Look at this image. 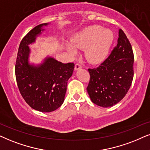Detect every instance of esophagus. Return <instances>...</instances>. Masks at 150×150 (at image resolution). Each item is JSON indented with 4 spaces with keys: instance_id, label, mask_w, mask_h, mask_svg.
<instances>
[{
    "instance_id": "esophagus-1",
    "label": "esophagus",
    "mask_w": 150,
    "mask_h": 150,
    "mask_svg": "<svg viewBox=\"0 0 150 150\" xmlns=\"http://www.w3.org/2000/svg\"><path fill=\"white\" fill-rule=\"evenodd\" d=\"M81 69V66L79 64H76L75 66V71H78V70Z\"/></svg>"
}]
</instances>
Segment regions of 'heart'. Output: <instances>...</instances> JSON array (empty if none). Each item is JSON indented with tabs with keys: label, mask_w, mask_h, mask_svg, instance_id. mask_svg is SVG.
Listing matches in <instances>:
<instances>
[{
	"label": "heart",
	"mask_w": 150,
	"mask_h": 150,
	"mask_svg": "<svg viewBox=\"0 0 150 150\" xmlns=\"http://www.w3.org/2000/svg\"><path fill=\"white\" fill-rule=\"evenodd\" d=\"M114 34L111 30L95 25L85 28L72 38L71 43H66L65 48L74 55L77 49H84V57L91 64L101 63L107 59L114 41Z\"/></svg>",
	"instance_id": "1"
}]
</instances>
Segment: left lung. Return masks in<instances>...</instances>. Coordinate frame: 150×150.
Returning a JSON list of instances; mask_svg holds the SVG:
<instances>
[{
    "instance_id": "left-lung-1",
    "label": "left lung",
    "mask_w": 150,
    "mask_h": 150,
    "mask_svg": "<svg viewBox=\"0 0 150 150\" xmlns=\"http://www.w3.org/2000/svg\"><path fill=\"white\" fill-rule=\"evenodd\" d=\"M134 54L127 37L118 30L116 47L101 65L88 69L87 92L91 101L102 107L116 105L128 92L134 77Z\"/></svg>"
}]
</instances>
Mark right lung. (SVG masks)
I'll use <instances>...</instances> for the list:
<instances>
[{"label":"right lung","mask_w":150,"mask_h":150,"mask_svg":"<svg viewBox=\"0 0 150 150\" xmlns=\"http://www.w3.org/2000/svg\"><path fill=\"white\" fill-rule=\"evenodd\" d=\"M50 23H42L31 30L22 39L18 48L15 73L18 89L27 103L41 112H51L64 101L69 79L73 75V63L63 64L47 56L39 64L30 63L29 45Z\"/></svg>","instance_id":"1"}]
</instances>
